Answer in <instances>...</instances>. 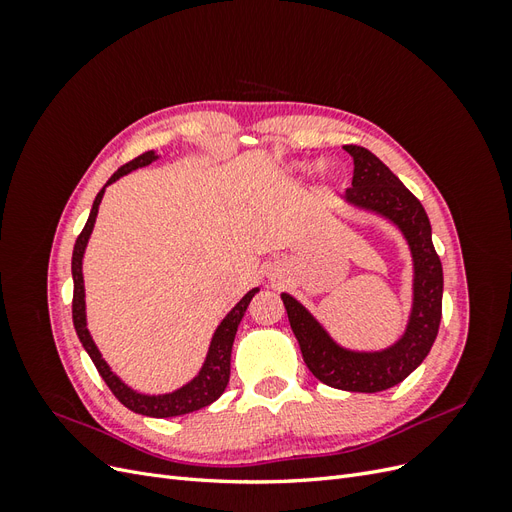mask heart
Here are the masks:
<instances>
[{"label":"heart","instance_id":"b5f03b06","mask_svg":"<svg viewBox=\"0 0 512 512\" xmlns=\"http://www.w3.org/2000/svg\"><path fill=\"white\" fill-rule=\"evenodd\" d=\"M301 168H303V170H307V168H309V166H301Z\"/></svg>","mask_w":512,"mask_h":512}]
</instances>
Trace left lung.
<instances>
[{"mask_svg":"<svg viewBox=\"0 0 512 512\" xmlns=\"http://www.w3.org/2000/svg\"><path fill=\"white\" fill-rule=\"evenodd\" d=\"M344 149L354 160L352 188L344 198L354 207L393 222L410 245L414 299L406 333L380 352L346 350L333 342L297 299L284 292L282 301L303 361L320 382L352 393H378L406 380L436 342L442 318V262L433 247L431 224L421 200L369 149L359 145H344Z\"/></svg>","mask_w":512,"mask_h":512,"instance_id":"obj_1","label":"left lung"}]
</instances>
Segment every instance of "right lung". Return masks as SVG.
I'll return each instance as SVG.
<instances>
[{
  "label": "right lung",
  "mask_w": 512,
  "mask_h": 512,
  "mask_svg": "<svg viewBox=\"0 0 512 512\" xmlns=\"http://www.w3.org/2000/svg\"><path fill=\"white\" fill-rule=\"evenodd\" d=\"M153 160H158L156 151H145L143 156L134 158L132 162L123 164L117 173L106 181V185H111L113 181H117L119 177L132 173V170L141 168L151 164ZM104 185V188H106ZM104 188L98 192L96 200H94V207H91L89 213V220L85 224V228L81 230L79 239L74 243V252H72V280H74V297H72V322H74V329L76 335H79L83 348L87 350V354L91 356V361H94L98 374L102 376V380L106 382L108 389L113 391V395L121 401L123 406L128 410L136 412V414H145V416H153V418H168V416H179V414H188L194 410L205 408L209 404H213L215 399H218L230 378V352H232V342H235V335L239 329V322L245 314L247 305H250L252 297L258 292V288H252L250 292L245 294V297L230 309L228 316L220 322V327L215 329L213 339H211V346L207 352V359L203 369L198 371V376L188 382L181 389L173 391V393H166V395H143V393H136L132 391L130 386L123 384L113 371L111 367L106 365V361L102 359L100 350L96 348L94 339H91L89 331H87V318H85V286H83V254H85V247L89 241L91 230H94L96 224V215H98V207L102 203V196H104Z\"/></svg>",
  "instance_id": "1"
}]
</instances>
